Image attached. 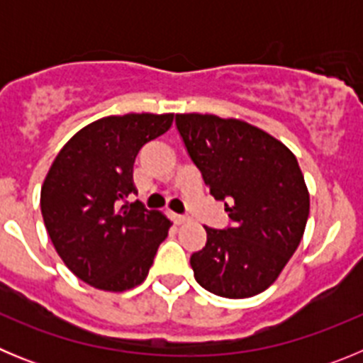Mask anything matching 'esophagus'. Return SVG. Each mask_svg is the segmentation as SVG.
<instances>
[{"label":"esophagus","mask_w":363,"mask_h":363,"mask_svg":"<svg viewBox=\"0 0 363 363\" xmlns=\"http://www.w3.org/2000/svg\"><path fill=\"white\" fill-rule=\"evenodd\" d=\"M189 218L187 216H182V214H172V221H174L176 225H182V223H185Z\"/></svg>","instance_id":"esophagus-1"}]
</instances>
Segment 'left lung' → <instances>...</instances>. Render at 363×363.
I'll return each instance as SVG.
<instances>
[{
	"mask_svg": "<svg viewBox=\"0 0 363 363\" xmlns=\"http://www.w3.org/2000/svg\"><path fill=\"white\" fill-rule=\"evenodd\" d=\"M176 127L205 185L225 200L233 225L207 230L191 256L194 278L223 298H249L277 281L300 245L309 191L296 156L255 125L214 114H176Z\"/></svg>",
	"mask_w": 363,
	"mask_h": 363,
	"instance_id": "1",
	"label": "left lung"
}]
</instances>
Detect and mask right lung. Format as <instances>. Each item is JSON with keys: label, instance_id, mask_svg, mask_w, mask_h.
<instances>
[{"label": "right lung", "instance_id": "right-lung-1", "mask_svg": "<svg viewBox=\"0 0 363 363\" xmlns=\"http://www.w3.org/2000/svg\"><path fill=\"white\" fill-rule=\"evenodd\" d=\"M174 114L130 112L96 120L57 152L41 187V214L63 264L96 289L121 293L149 274L171 220L147 211L136 194L133 167L150 140L171 129Z\"/></svg>", "mask_w": 363, "mask_h": 363}]
</instances>
